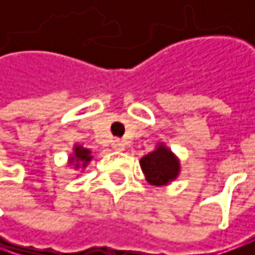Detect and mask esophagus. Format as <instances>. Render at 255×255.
Wrapping results in <instances>:
<instances>
[{
  "mask_svg": "<svg viewBox=\"0 0 255 255\" xmlns=\"http://www.w3.org/2000/svg\"><path fill=\"white\" fill-rule=\"evenodd\" d=\"M112 147L116 152H123L125 150V143L122 140H119V139H116V140H113Z\"/></svg>",
  "mask_w": 255,
  "mask_h": 255,
  "instance_id": "1",
  "label": "esophagus"
}]
</instances>
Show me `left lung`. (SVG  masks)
<instances>
[{
	"instance_id": "left-lung-1",
	"label": "left lung",
	"mask_w": 255,
	"mask_h": 255,
	"mask_svg": "<svg viewBox=\"0 0 255 255\" xmlns=\"http://www.w3.org/2000/svg\"><path fill=\"white\" fill-rule=\"evenodd\" d=\"M140 167L146 180L153 186H167L176 180L180 173V162L170 149L159 143V146L140 159Z\"/></svg>"
}]
</instances>
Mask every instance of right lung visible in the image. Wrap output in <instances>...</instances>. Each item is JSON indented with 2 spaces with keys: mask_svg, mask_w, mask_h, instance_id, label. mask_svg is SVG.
<instances>
[{
  "mask_svg": "<svg viewBox=\"0 0 255 255\" xmlns=\"http://www.w3.org/2000/svg\"><path fill=\"white\" fill-rule=\"evenodd\" d=\"M92 160V156H91V150L89 149H85L79 144H75L74 146V154L69 157V162L75 163V167H86V164Z\"/></svg>",
  "mask_w": 255,
  "mask_h": 255,
  "instance_id": "add662e5",
  "label": "right lung"
}]
</instances>
